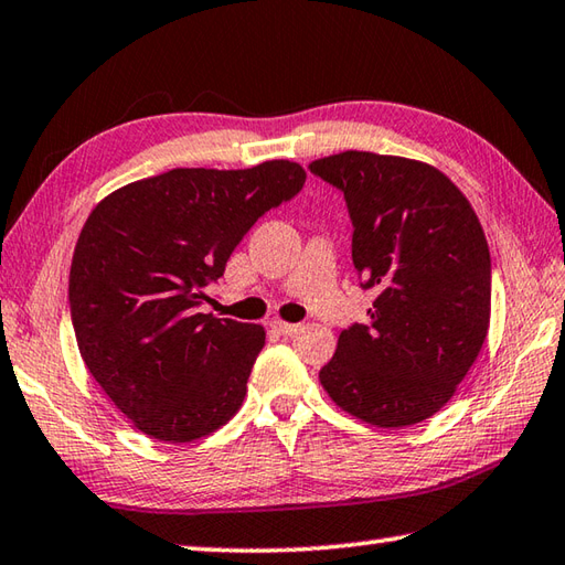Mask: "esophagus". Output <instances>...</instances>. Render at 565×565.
Segmentation results:
<instances>
[{"label":"esophagus","instance_id":"esophagus-1","mask_svg":"<svg viewBox=\"0 0 565 565\" xmlns=\"http://www.w3.org/2000/svg\"><path fill=\"white\" fill-rule=\"evenodd\" d=\"M271 328L276 330V333H281V335H294L301 326H298V323H284V320H274Z\"/></svg>","mask_w":565,"mask_h":565}]
</instances>
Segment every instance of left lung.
I'll list each match as a JSON object with an SVG mask.
<instances>
[{
  "mask_svg": "<svg viewBox=\"0 0 565 565\" xmlns=\"http://www.w3.org/2000/svg\"><path fill=\"white\" fill-rule=\"evenodd\" d=\"M313 175L342 193L352 264L374 289L367 323H352L320 384L340 408L382 428L424 422L444 406L488 335L492 267L468 198L434 166L342 151Z\"/></svg>",
  "mask_w": 565,
  "mask_h": 565,
  "instance_id": "obj_1",
  "label": "left lung"
}]
</instances>
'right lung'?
Wrapping results in <instances>:
<instances>
[{"mask_svg":"<svg viewBox=\"0 0 565 565\" xmlns=\"http://www.w3.org/2000/svg\"><path fill=\"white\" fill-rule=\"evenodd\" d=\"M303 183L294 161L173 169L119 188L87 217L68 284L75 340L147 436L203 438L242 406L264 328L198 308L252 225Z\"/></svg>","mask_w":565,"mask_h":565,"instance_id":"1","label":"right lung"}]
</instances>
